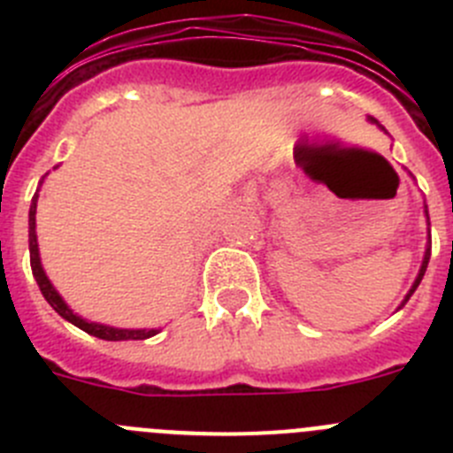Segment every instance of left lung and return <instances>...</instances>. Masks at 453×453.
<instances>
[{
  "instance_id": "8db88e82",
  "label": "left lung",
  "mask_w": 453,
  "mask_h": 453,
  "mask_svg": "<svg viewBox=\"0 0 453 453\" xmlns=\"http://www.w3.org/2000/svg\"><path fill=\"white\" fill-rule=\"evenodd\" d=\"M424 218H426V226H429V213H426V208H424ZM429 258H431V238H429V245H426V251H424V261H422V265H419V272H418V276H415L413 286L408 288V292H406V295H403L402 302H399L397 311H399V308L406 306V302H408V299H411V295H413V292L418 290V286H419V281H422L424 272H426V265H429Z\"/></svg>"
}]
</instances>
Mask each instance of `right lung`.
I'll return each mask as SVG.
<instances>
[{
    "mask_svg": "<svg viewBox=\"0 0 453 453\" xmlns=\"http://www.w3.org/2000/svg\"><path fill=\"white\" fill-rule=\"evenodd\" d=\"M29 261H31V272H34L35 281H38L40 292L42 297L47 299L56 313L61 315L63 319L72 322L74 326H79L86 334L95 335V338L102 340H145L156 335L161 331V322H145V324H115V322H102V319H92L81 315L79 311L70 306L63 292L54 286L50 276H47L45 267H42V258H40L38 250V231H35V197L31 202L29 211Z\"/></svg>",
    "mask_w": 453,
    "mask_h": 453,
    "instance_id": "right-lung-1",
    "label": "right lung"
}]
</instances>
